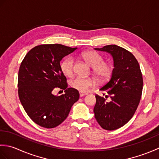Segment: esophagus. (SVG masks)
I'll list each match as a JSON object with an SVG mask.
<instances>
[{
  "mask_svg": "<svg viewBox=\"0 0 159 159\" xmlns=\"http://www.w3.org/2000/svg\"><path fill=\"white\" fill-rule=\"evenodd\" d=\"M79 94H80V97H83V96H86L87 95V93H85V92H79Z\"/></svg>",
  "mask_w": 159,
  "mask_h": 159,
  "instance_id": "1",
  "label": "esophagus"
}]
</instances>
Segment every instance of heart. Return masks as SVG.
Returning <instances> with one entry per match:
<instances>
[{
    "label": "heart",
    "mask_w": 159,
    "mask_h": 159,
    "mask_svg": "<svg viewBox=\"0 0 159 159\" xmlns=\"http://www.w3.org/2000/svg\"><path fill=\"white\" fill-rule=\"evenodd\" d=\"M80 57L93 68V74L100 80H106L111 76L113 72V67L111 65L104 63L103 58L98 53L87 50L80 54ZM61 70L66 76H72L74 74V59L68 57L61 63ZM95 80L91 78L78 76L72 79L70 85L72 88L79 92H86L91 87L95 85Z\"/></svg>",
    "instance_id": "heart-1"
}]
</instances>
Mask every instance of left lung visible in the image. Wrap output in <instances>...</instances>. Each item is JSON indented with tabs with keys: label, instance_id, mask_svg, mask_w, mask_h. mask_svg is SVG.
<instances>
[{
	"label": "left lung",
	"instance_id": "1",
	"mask_svg": "<svg viewBox=\"0 0 159 159\" xmlns=\"http://www.w3.org/2000/svg\"><path fill=\"white\" fill-rule=\"evenodd\" d=\"M95 50L110 53L114 64L110 80L100 89L107 94L106 98H110V101L96 96L95 118L104 129L116 130L126 124L135 113L142 94V74L137 60L127 50L113 44Z\"/></svg>",
	"mask_w": 159,
	"mask_h": 159
}]
</instances>
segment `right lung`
Returning a JSON list of instances; mask_svg holds the SVG:
<instances>
[{
	"mask_svg": "<svg viewBox=\"0 0 159 159\" xmlns=\"http://www.w3.org/2000/svg\"><path fill=\"white\" fill-rule=\"evenodd\" d=\"M77 48L61 44H42L26 54L18 72V96L26 113L39 126L52 128L65 120L79 98V91L67 88L60 61ZM65 90L61 96L53 91Z\"/></svg>",
	"mask_w": 159,
	"mask_h": 159,
	"instance_id": "right-lung-1",
	"label": "right lung"
}]
</instances>
